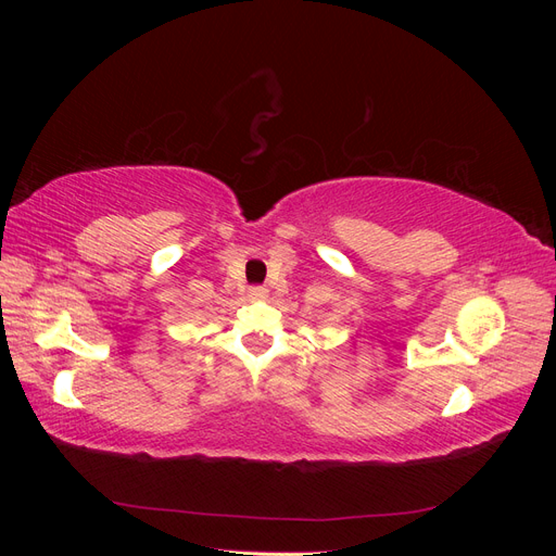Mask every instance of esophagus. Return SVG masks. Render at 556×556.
<instances>
[{
    "label": "esophagus",
    "mask_w": 556,
    "mask_h": 556,
    "mask_svg": "<svg viewBox=\"0 0 556 556\" xmlns=\"http://www.w3.org/2000/svg\"><path fill=\"white\" fill-rule=\"evenodd\" d=\"M264 296H266L264 288H252L250 290V299H264Z\"/></svg>",
    "instance_id": "34e87169"
}]
</instances>
